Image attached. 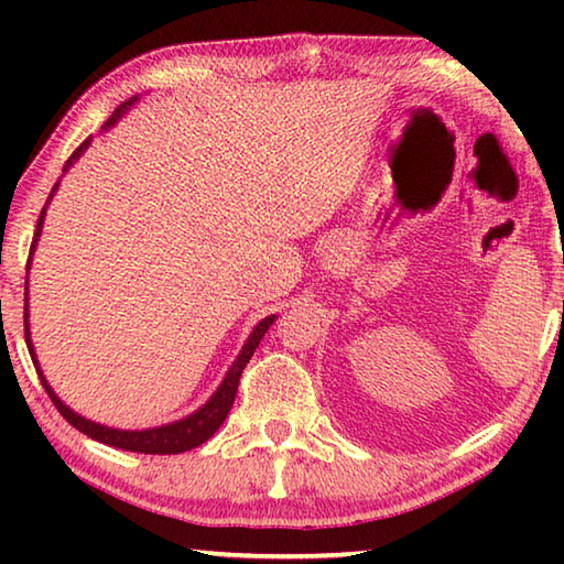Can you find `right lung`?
Returning <instances> with one entry per match:
<instances>
[{
    "instance_id": "right-lung-1",
    "label": "right lung",
    "mask_w": 564,
    "mask_h": 564,
    "mask_svg": "<svg viewBox=\"0 0 564 564\" xmlns=\"http://www.w3.org/2000/svg\"><path fill=\"white\" fill-rule=\"evenodd\" d=\"M139 101V97H131L129 101H123L121 107L111 113L109 121L104 123L101 131H109L113 123H117L123 113H127L133 104ZM91 144V137L84 141V144L74 151L69 156V161L64 164V174L69 171L84 151L89 149ZM56 188H59V181H56L50 198H46V206L52 204V198L56 194ZM46 206L42 208V216L40 221H36V231H34V241L30 248V265L34 259V251H36V243H40V236H42V228H44V216H46ZM26 265V269H30ZM275 313L271 316H265L263 321L256 323V328L251 330V336L246 338L243 348L238 350L236 360L231 362V368L226 370V376L221 380V386L214 390V395L206 400V403L194 410V413H188L186 417L174 420V423H166V425H156V427H147V431H121V427H109V425H101V423H94V420L84 417L72 410L69 405L64 403V400L54 393V388L50 386V380H46L44 370L40 366V360H36V350H34V343H32V330H30V275H26V283H24V336H26V348H30V356L34 360V368L36 373H40V380L46 393H50L52 403L56 405V410L66 417V423H72L76 431H82L84 435H89L91 441H99L104 445H111V447H119V451H129V453H149V455H176V453H186L191 447H198L202 443H206L208 437H212L221 423L228 415V410L234 405V398H236V390H238V380H241V373L246 368V362L251 360L253 350L259 348L261 338L265 336V330H269L273 323H275Z\"/></svg>"
}]
</instances>
